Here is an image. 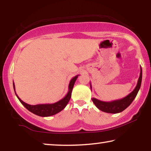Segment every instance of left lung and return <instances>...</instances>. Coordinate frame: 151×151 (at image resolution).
I'll list each match as a JSON object with an SVG mask.
<instances>
[{
    "label": "left lung",
    "mask_w": 151,
    "mask_h": 151,
    "mask_svg": "<svg viewBox=\"0 0 151 151\" xmlns=\"http://www.w3.org/2000/svg\"><path fill=\"white\" fill-rule=\"evenodd\" d=\"M142 67H140V73L139 79L137 80V84L136 85L135 88L132 91L131 93H129L128 96L124 97V98L119 99V100L111 101V102H104V101L99 100L98 99L93 98L91 100L94 104L96 105L97 108L100 109V111H104L105 113H120L124 110H125L130 104H131L132 102L135 98L137 96L138 91H139L140 86L142 84ZM91 89H92L91 84H90Z\"/></svg>",
    "instance_id": "obj_1"
}]
</instances>
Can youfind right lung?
<instances>
[{"label":"right lung","instance_id":"add662e5","mask_svg":"<svg viewBox=\"0 0 151 151\" xmlns=\"http://www.w3.org/2000/svg\"><path fill=\"white\" fill-rule=\"evenodd\" d=\"M78 76H79V75L76 76L75 77H73L71 80V81H70L69 84V91H68L67 95H66L63 99H61L60 100L58 101L57 102L53 103V104H41L36 105H31L27 104V103L23 102V101L17 96L15 91V85H14V83L13 82L14 89L18 100H19L20 102H21V104L23 105L27 110H29L30 112L33 113L35 115H38V116L49 117L51 116V115H55L56 113L60 112L62 110H63V109L65 108V106H67L68 102H69L70 99H71L72 90H73L74 84H75Z\"/></svg>","mask_w":151,"mask_h":151}]
</instances>
